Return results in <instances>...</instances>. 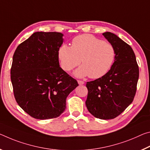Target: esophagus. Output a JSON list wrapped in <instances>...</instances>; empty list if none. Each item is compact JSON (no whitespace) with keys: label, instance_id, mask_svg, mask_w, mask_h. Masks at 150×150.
Returning a JSON list of instances; mask_svg holds the SVG:
<instances>
[{"label":"esophagus","instance_id":"1","mask_svg":"<svg viewBox=\"0 0 150 150\" xmlns=\"http://www.w3.org/2000/svg\"><path fill=\"white\" fill-rule=\"evenodd\" d=\"M78 83L79 85H83L84 84V82L82 80H78Z\"/></svg>","mask_w":150,"mask_h":150}]
</instances>
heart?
<instances>
[{
  "instance_id": "b5f03b06",
  "label": "heart",
  "mask_w": 150,
  "mask_h": 150,
  "mask_svg": "<svg viewBox=\"0 0 150 150\" xmlns=\"http://www.w3.org/2000/svg\"><path fill=\"white\" fill-rule=\"evenodd\" d=\"M115 50L111 44L103 42L91 34L77 36L72 41L71 47L62 45L58 49V57L62 69L70 71L82 64L74 74L78 78L89 76L100 78L112 67L115 59Z\"/></svg>"
}]
</instances>
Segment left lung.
Masks as SVG:
<instances>
[{
    "label": "left lung",
    "mask_w": 150,
    "mask_h": 150,
    "mask_svg": "<svg viewBox=\"0 0 150 150\" xmlns=\"http://www.w3.org/2000/svg\"><path fill=\"white\" fill-rule=\"evenodd\" d=\"M102 34L114 46V62L104 76L86 83L88 93L86 105L94 117L110 120L119 116L133 102L139 68L130 46L110 32Z\"/></svg>",
    "instance_id": "1"
}]
</instances>
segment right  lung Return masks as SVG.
<instances>
[{"label": "right lung", "mask_w": 150, "mask_h": 150, "mask_svg": "<svg viewBox=\"0 0 150 150\" xmlns=\"http://www.w3.org/2000/svg\"><path fill=\"white\" fill-rule=\"evenodd\" d=\"M64 34L36 32L18 46L11 78L16 102L34 118H55L66 109V100L77 81L60 67L58 51Z\"/></svg>", "instance_id": "right-lung-1"}]
</instances>
